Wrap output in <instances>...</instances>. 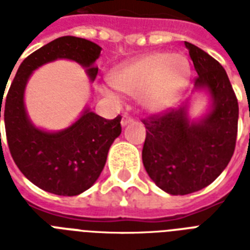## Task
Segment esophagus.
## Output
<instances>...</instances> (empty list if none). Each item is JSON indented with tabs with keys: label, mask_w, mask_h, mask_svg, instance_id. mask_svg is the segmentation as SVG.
<instances>
[{
	"label": "esophagus",
	"mask_w": 250,
	"mask_h": 250,
	"mask_svg": "<svg viewBox=\"0 0 250 250\" xmlns=\"http://www.w3.org/2000/svg\"><path fill=\"white\" fill-rule=\"evenodd\" d=\"M133 122V119L131 117H129V115H127V114H125V115H123V118H122V125H129V123H132Z\"/></svg>",
	"instance_id": "esophagus-1"
}]
</instances>
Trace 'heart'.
<instances>
[{
    "label": "heart",
    "mask_w": 250,
    "mask_h": 250,
    "mask_svg": "<svg viewBox=\"0 0 250 250\" xmlns=\"http://www.w3.org/2000/svg\"><path fill=\"white\" fill-rule=\"evenodd\" d=\"M190 64L179 53L157 52L127 62L111 74V83L123 93L137 96L149 111L170 107L188 84Z\"/></svg>",
    "instance_id": "1"
}]
</instances>
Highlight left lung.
I'll return each instance as SVG.
<instances>
[{
	"mask_svg": "<svg viewBox=\"0 0 250 250\" xmlns=\"http://www.w3.org/2000/svg\"><path fill=\"white\" fill-rule=\"evenodd\" d=\"M197 76L194 89L209 90L213 106L200 122L187 117L188 102L141 119L146 128L143 164L153 182L170 194L205 188L225 170L235 150L239 121L236 94L222 64L187 42Z\"/></svg>",
	"mask_w": 250,
	"mask_h": 250,
	"instance_id": "1",
	"label": "left lung"
}]
</instances>
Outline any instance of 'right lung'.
Masks as SVG:
<instances>
[{
	"label": "right lung",
	"mask_w": 250,
	"mask_h": 250,
	"mask_svg": "<svg viewBox=\"0 0 250 250\" xmlns=\"http://www.w3.org/2000/svg\"><path fill=\"white\" fill-rule=\"evenodd\" d=\"M100 54L101 48L92 41L58 37L21 62L4 96L3 106L2 101L0 104V118L2 111L14 162L29 182L50 193L76 196L93 186L105 166L110 146L121 135L122 117L105 119L86 109L68 128L46 132L36 128L27 117L23 101L25 84L33 70L58 58L80 63L94 80L98 68L93 63Z\"/></svg>",
	"instance_id": "1"
}]
</instances>
